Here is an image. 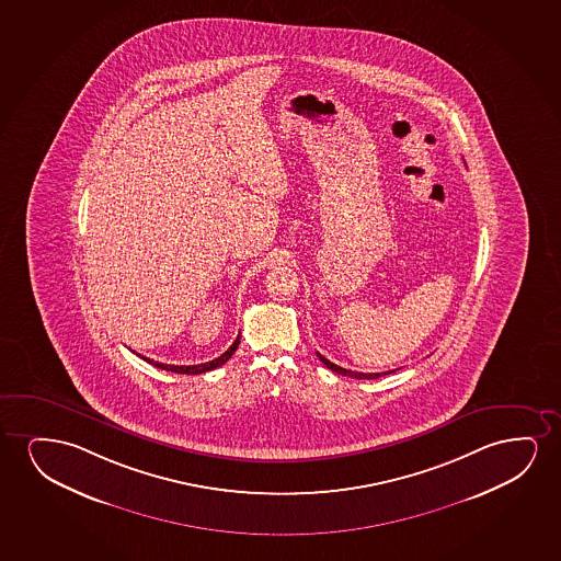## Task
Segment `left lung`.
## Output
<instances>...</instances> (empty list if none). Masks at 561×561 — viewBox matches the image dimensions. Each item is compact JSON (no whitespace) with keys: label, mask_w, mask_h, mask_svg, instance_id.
<instances>
[{"label":"left lung","mask_w":561,"mask_h":561,"mask_svg":"<svg viewBox=\"0 0 561 561\" xmlns=\"http://www.w3.org/2000/svg\"><path fill=\"white\" fill-rule=\"evenodd\" d=\"M318 358L331 369V371H335V374H341V376L354 377V379H377V377L381 376V374H362V371H353V369L341 368L337 364H333V362L328 360V358H323L322 354L318 353ZM385 374H392V371H385ZM383 374V376H385Z\"/></svg>","instance_id":"obj_1"}]
</instances>
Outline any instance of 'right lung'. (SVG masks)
Instances as JSON below:
<instances>
[{
    "mask_svg": "<svg viewBox=\"0 0 561 561\" xmlns=\"http://www.w3.org/2000/svg\"><path fill=\"white\" fill-rule=\"evenodd\" d=\"M239 345V335L236 341H233V345L226 351V353L220 354L218 358L215 360L205 362V364H197V366H172V364H162V362H154L151 358H146V356H141L144 360L149 362V364H153L154 368L167 369V371H174V374H187V376H197V374H205V371H210V369L220 368L222 364L230 360L231 354L236 353V348Z\"/></svg>",
    "mask_w": 561,
    "mask_h": 561,
    "instance_id": "1",
    "label": "right lung"
}]
</instances>
